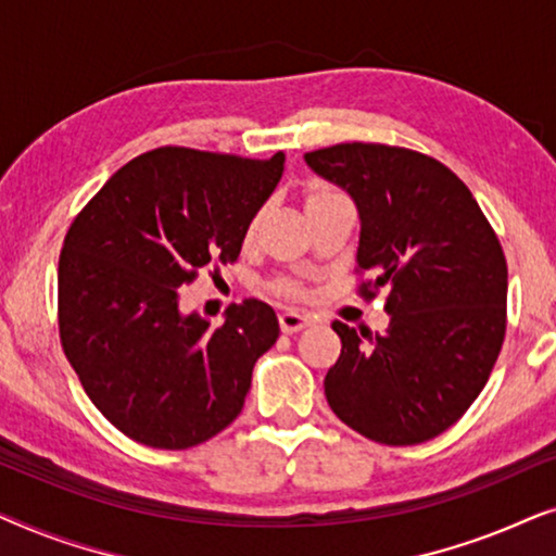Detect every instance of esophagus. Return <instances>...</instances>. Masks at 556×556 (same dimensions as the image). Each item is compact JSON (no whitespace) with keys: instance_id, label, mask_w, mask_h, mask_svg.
I'll return each mask as SVG.
<instances>
[{"instance_id":"obj_1","label":"esophagus","mask_w":556,"mask_h":556,"mask_svg":"<svg viewBox=\"0 0 556 556\" xmlns=\"http://www.w3.org/2000/svg\"><path fill=\"white\" fill-rule=\"evenodd\" d=\"M278 321H280V329H283L286 333H295V331H301V329H306V326H311L314 318L306 316V314H299V311H283Z\"/></svg>"}]
</instances>
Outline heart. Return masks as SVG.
<instances>
[{"label":"heart","instance_id":"heart-1","mask_svg":"<svg viewBox=\"0 0 556 556\" xmlns=\"http://www.w3.org/2000/svg\"><path fill=\"white\" fill-rule=\"evenodd\" d=\"M321 194H337V192H329V189H318V192H314L311 197H321ZM311 197H308V200H311ZM278 291L286 293V295H291V299H299V295H303L301 288L295 286V283H288V280H283V283H278Z\"/></svg>","mask_w":556,"mask_h":556}]
</instances>
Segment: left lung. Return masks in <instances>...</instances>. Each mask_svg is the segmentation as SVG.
Here are the masks:
<instances>
[{
    "mask_svg": "<svg viewBox=\"0 0 556 556\" xmlns=\"http://www.w3.org/2000/svg\"><path fill=\"white\" fill-rule=\"evenodd\" d=\"M318 177L359 210L364 299L387 288L382 333L333 321L341 354L324 379L329 407L359 435L417 445L460 420L489 382L506 333L508 270L470 189L420 151L337 143L308 151Z\"/></svg>",
    "mask_w": 556,
    "mask_h": 556,
    "instance_id": "8db88e82",
    "label": "left lung"
}]
</instances>
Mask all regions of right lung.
<instances>
[{
    "label": "right lung",
    "instance_id": "right-lung-1",
    "mask_svg": "<svg viewBox=\"0 0 556 556\" xmlns=\"http://www.w3.org/2000/svg\"><path fill=\"white\" fill-rule=\"evenodd\" d=\"M283 164V151L162 147L121 166L73 219L58 263L60 341L90 402L136 443L185 451L240 415L280 333L276 311L248 299L210 326L181 314L179 288L238 261Z\"/></svg>",
    "mask_w": 556,
    "mask_h": 556
}]
</instances>
